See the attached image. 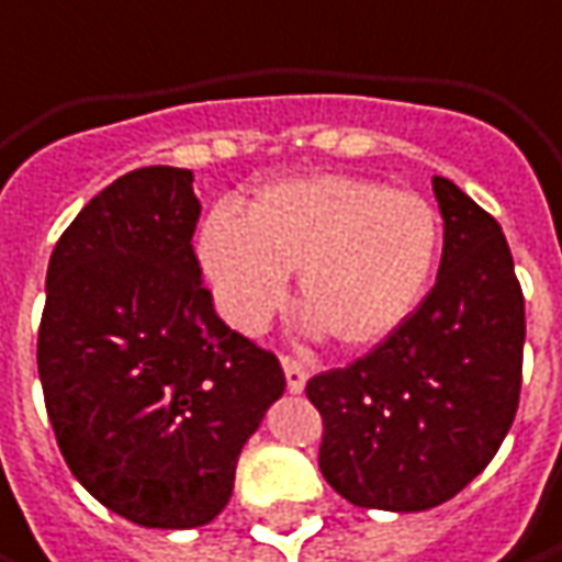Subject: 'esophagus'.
<instances>
[{
	"label": "esophagus",
	"mask_w": 562,
	"mask_h": 562,
	"mask_svg": "<svg viewBox=\"0 0 562 562\" xmlns=\"http://www.w3.org/2000/svg\"><path fill=\"white\" fill-rule=\"evenodd\" d=\"M281 366H284V379H288V391H304L307 385V366L301 362V359H294V356H284L281 359Z\"/></svg>",
	"instance_id": "esophagus-1"
}]
</instances>
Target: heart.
<instances>
[{
	"instance_id": "heart-1",
	"label": "heart",
	"mask_w": 562,
	"mask_h": 562,
	"mask_svg": "<svg viewBox=\"0 0 562 562\" xmlns=\"http://www.w3.org/2000/svg\"><path fill=\"white\" fill-rule=\"evenodd\" d=\"M440 213L414 190L379 180L307 175L261 187L246 220L216 210L196 261L216 311L243 333L268 323L297 271L311 329L349 349L391 336L424 301L440 258Z\"/></svg>"
}]
</instances>
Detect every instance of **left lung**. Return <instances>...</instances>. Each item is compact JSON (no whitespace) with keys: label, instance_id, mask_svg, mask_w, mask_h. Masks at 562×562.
<instances>
[{"label":"left lung","instance_id":"left-lung-1","mask_svg":"<svg viewBox=\"0 0 562 562\" xmlns=\"http://www.w3.org/2000/svg\"><path fill=\"white\" fill-rule=\"evenodd\" d=\"M443 213L437 284L391 336L307 397L323 417L319 472L352 505L427 512L498 453L515 424L525 294L502 226L453 180L434 177Z\"/></svg>","mask_w":562,"mask_h":562}]
</instances>
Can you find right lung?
<instances>
[{"mask_svg":"<svg viewBox=\"0 0 562 562\" xmlns=\"http://www.w3.org/2000/svg\"><path fill=\"white\" fill-rule=\"evenodd\" d=\"M193 175L138 168L64 229L37 329L44 407L77 482L142 527L210 525L284 394L274 352L229 329L190 246Z\"/></svg>","mask_w":562,"mask_h":562,"instance_id":"right-lung-1","label":"right lung"}]
</instances>
